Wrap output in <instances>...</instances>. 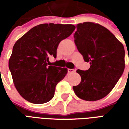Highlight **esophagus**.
I'll return each instance as SVG.
<instances>
[{
  "label": "esophagus",
  "instance_id": "esophagus-1",
  "mask_svg": "<svg viewBox=\"0 0 129 129\" xmlns=\"http://www.w3.org/2000/svg\"><path fill=\"white\" fill-rule=\"evenodd\" d=\"M68 73H74V72H75L76 69H70V68H68Z\"/></svg>",
  "mask_w": 129,
  "mask_h": 129
}]
</instances>
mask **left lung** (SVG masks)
Masks as SVG:
<instances>
[{"mask_svg":"<svg viewBox=\"0 0 129 129\" xmlns=\"http://www.w3.org/2000/svg\"><path fill=\"white\" fill-rule=\"evenodd\" d=\"M75 43L88 70H77L80 84L73 86L76 95L86 101L101 100L113 90L125 68L124 45L100 24L79 23L74 34Z\"/></svg>","mask_w":129,"mask_h":129,"instance_id":"8db88e82","label":"left lung"}]
</instances>
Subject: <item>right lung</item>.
<instances>
[{
  "label": "right lung",
  "mask_w": 129,
  "mask_h": 129,
  "mask_svg": "<svg viewBox=\"0 0 129 129\" xmlns=\"http://www.w3.org/2000/svg\"><path fill=\"white\" fill-rule=\"evenodd\" d=\"M75 29L70 24H41L15 43L9 68L16 88L25 100L40 104L53 98L56 84L64 78L68 69L48 66L49 57L56 58L59 43Z\"/></svg>",
  "instance_id": "obj_1"
}]
</instances>
